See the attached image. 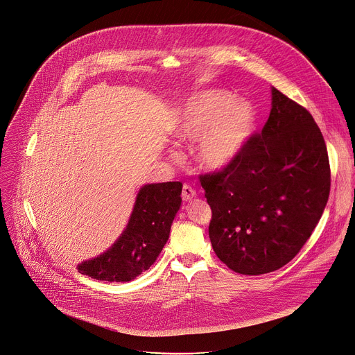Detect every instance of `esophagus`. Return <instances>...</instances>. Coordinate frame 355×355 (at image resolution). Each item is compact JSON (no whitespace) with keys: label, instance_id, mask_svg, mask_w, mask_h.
<instances>
[{"label":"esophagus","instance_id":"obj_1","mask_svg":"<svg viewBox=\"0 0 355 355\" xmlns=\"http://www.w3.org/2000/svg\"><path fill=\"white\" fill-rule=\"evenodd\" d=\"M182 199L184 200H192L195 196H196V191L191 187V185H188V184H184V187H182Z\"/></svg>","mask_w":355,"mask_h":355}]
</instances>
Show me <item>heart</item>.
<instances>
[{
	"label": "heart",
	"mask_w": 355,
	"mask_h": 355,
	"mask_svg": "<svg viewBox=\"0 0 355 355\" xmlns=\"http://www.w3.org/2000/svg\"><path fill=\"white\" fill-rule=\"evenodd\" d=\"M254 110L246 101L232 99L227 92L207 91L188 101L175 125L177 137L195 139L196 157L210 170L231 164L249 139Z\"/></svg>",
	"instance_id": "b5f03b06"
}]
</instances>
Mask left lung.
Listing matches in <instances>:
<instances>
[{
	"label": "left lung",
	"mask_w": 355,
	"mask_h": 355,
	"mask_svg": "<svg viewBox=\"0 0 355 355\" xmlns=\"http://www.w3.org/2000/svg\"><path fill=\"white\" fill-rule=\"evenodd\" d=\"M217 257L242 275L288 264L317 227L331 192L327 145L311 113L272 88V107L227 167L199 175Z\"/></svg>",
	"instance_id": "obj_1"
}]
</instances>
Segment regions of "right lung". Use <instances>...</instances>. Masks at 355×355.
Returning a JSON list of instances; mask_svg holds the SVG:
<instances>
[{"mask_svg": "<svg viewBox=\"0 0 355 355\" xmlns=\"http://www.w3.org/2000/svg\"><path fill=\"white\" fill-rule=\"evenodd\" d=\"M181 191L180 181L141 188L121 236L99 257L77 266V271L98 281L128 282L149 270L168 239Z\"/></svg>", "mask_w": 355, "mask_h": 355, "instance_id": "obj_1", "label": "right lung"}]
</instances>
